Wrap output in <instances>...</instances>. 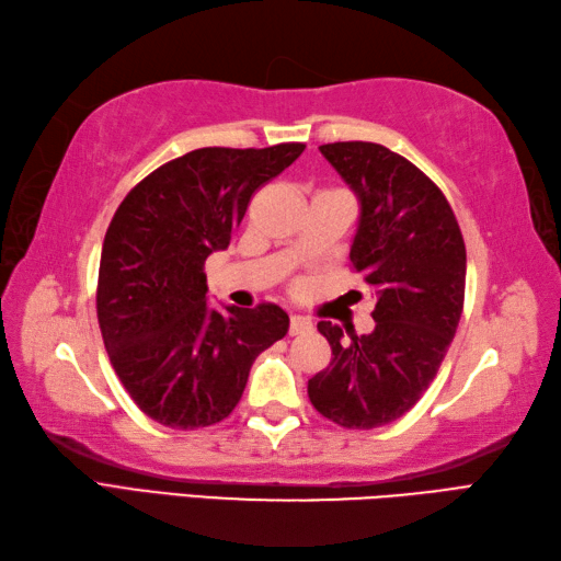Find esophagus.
I'll return each mask as SVG.
<instances>
[{
	"instance_id": "esophagus-1",
	"label": "esophagus",
	"mask_w": 561,
	"mask_h": 561,
	"mask_svg": "<svg viewBox=\"0 0 561 561\" xmlns=\"http://www.w3.org/2000/svg\"><path fill=\"white\" fill-rule=\"evenodd\" d=\"M307 331H312L310 319L300 317V314H293L290 317V336H300V334H307Z\"/></svg>"
}]
</instances>
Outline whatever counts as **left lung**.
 <instances>
[{"label": "left lung", "mask_w": 561, "mask_h": 561, "mask_svg": "<svg viewBox=\"0 0 561 561\" xmlns=\"http://www.w3.org/2000/svg\"><path fill=\"white\" fill-rule=\"evenodd\" d=\"M319 152L360 203L351 264L377 302L370 334L317 324L334 358L307 394L334 424L368 431L404 416L436 377L462 317L467 254L450 203L409 159L375 142Z\"/></svg>", "instance_id": "left-lung-1"}]
</instances>
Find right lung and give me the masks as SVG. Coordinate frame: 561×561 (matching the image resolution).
<instances>
[{"label":"right lung","mask_w":561,"mask_h":561,"mask_svg":"<svg viewBox=\"0 0 561 561\" xmlns=\"http://www.w3.org/2000/svg\"><path fill=\"white\" fill-rule=\"evenodd\" d=\"M201 147L154 169L118 205L101 249L96 314L113 370L157 424L181 431L232 414L261 351L288 334L278 305H208L205 259L222 251L261 188L302 154Z\"/></svg>","instance_id":"1"}]
</instances>
